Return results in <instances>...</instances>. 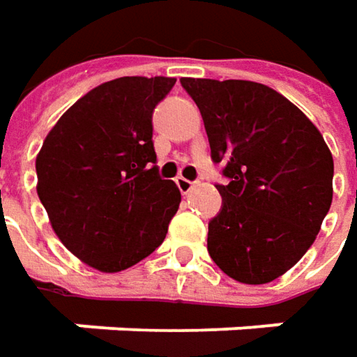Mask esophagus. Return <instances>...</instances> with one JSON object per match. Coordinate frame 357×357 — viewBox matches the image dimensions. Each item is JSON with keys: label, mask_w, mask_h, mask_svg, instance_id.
Masks as SVG:
<instances>
[{"label": "esophagus", "mask_w": 357, "mask_h": 357, "mask_svg": "<svg viewBox=\"0 0 357 357\" xmlns=\"http://www.w3.org/2000/svg\"><path fill=\"white\" fill-rule=\"evenodd\" d=\"M195 185H197V183L188 181V178H185V176H178V178H176V187H178V190H181L183 195L190 192V190L195 188Z\"/></svg>", "instance_id": "34e87169"}]
</instances>
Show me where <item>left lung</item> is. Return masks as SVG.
Listing matches in <instances>:
<instances>
[{"instance_id":"left-lung-1","label":"left lung","mask_w":357,"mask_h":357,"mask_svg":"<svg viewBox=\"0 0 357 357\" xmlns=\"http://www.w3.org/2000/svg\"><path fill=\"white\" fill-rule=\"evenodd\" d=\"M205 122L211 156L223 162L221 213L206 249L239 283L289 271L313 245L333 197V158L294 102L249 80L181 78Z\"/></svg>"}]
</instances>
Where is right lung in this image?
<instances>
[{"label": "right lung", "instance_id": "obj_1", "mask_svg": "<svg viewBox=\"0 0 357 357\" xmlns=\"http://www.w3.org/2000/svg\"><path fill=\"white\" fill-rule=\"evenodd\" d=\"M167 76L104 82L74 102L36 156L38 197L63 247L102 273H118L165 241L181 190L162 181L152 110Z\"/></svg>", "mask_w": 357, "mask_h": 357}]
</instances>
